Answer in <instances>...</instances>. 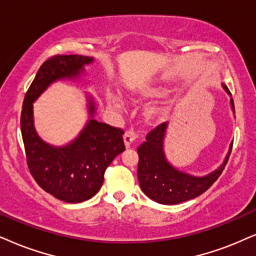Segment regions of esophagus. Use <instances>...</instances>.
Returning <instances> with one entry per match:
<instances>
[{"instance_id": "1", "label": "esophagus", "mask_w": 256, "mask_h": 256, "mask_svg": "<svg viewBox=\"0 0 256 256\" xmlns=\"http://www.w3.org/2000/svg\"><path fill=\"white\" fill-rule=\"evenodd\" d=\"M137 138V134L134 130H128L124 134V143L126 146H130V145L134 143V139Z\"/></svg>"}]
</instances>
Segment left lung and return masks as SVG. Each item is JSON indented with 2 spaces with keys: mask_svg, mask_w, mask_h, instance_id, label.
<instances>
[{
  "mask_svg": "<svg viewBox=\"0 0 256 256\" xmlns=\"http://www.w3.org/2000/svg\"><path fill=\"white\" fill-rule=\"evenodd\" d=\"M223 88L230 94V90L223 84ZM232 112L235 113L234 100L230 99ZM168 122L156 126L146 134V140L140 144L138 151V180L146 196L160 204H178L202 195L221 176L229 160L232 146L227 157L218 169L203 177H195L174 169L166 160L163 151V140Z\"/></svg>",
  "mask_w": 256,
  "mask_h": 256,
  "instance_id": "8db88e82",
  "label": "left lung"
}]
</instances>
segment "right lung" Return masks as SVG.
Masks as SVG:
<instances>
[{"mask_svg":"<svg viewBox=\"0 0 256 256\" xmlns=\"http://www.w3.org/2000/svg\"><path fill=\"white\" fill-rule=\"evenodd\" d=\"M90 62L93 58L82 56H50L38 68L22 105L21 134L28 169L44 192L67 203L84 202L99 192L108 166L125 150L124 131L90 119L72 143L54 148L44 143L35 132L33 102L52 82L79 76L84 66ZM94 111V102L88 99L90 117Z\"/></svg>","mask_w":256,"mask_h":256,"instance_id":"right-lung-1","label":"right lung"}]
</instances>
